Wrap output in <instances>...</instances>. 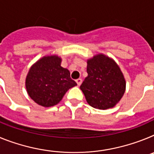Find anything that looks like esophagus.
I'll return each instance as SVG.
<instances>
[{
  "label": "esophagus",
  "mask_w": 154,
  "mask_h": 154,
  "mask_svg": "<svg viewBox=\"0 0 154 154\" xmlns=\"http://www.w3.org/2000/svg\"><path fill=\"white\" fill-rule=\"evenodd\" d=\"M82 82V79H76V83H77V85H78L79 86L81 85Z\"/></svg>",
  "instance_id": "obj_1"
}]
</instances>
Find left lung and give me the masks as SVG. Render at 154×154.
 I'll return each instance as SVG.
<instances>
[{"instance_id":"8db88e82","label":"left lung","mask_w":154,"mask_h":154,"mask_svg":"<svg viewBox=\"0 0 154 154\" xmlns=\"http://www.w3.org/2000/svg\"><path fill=\"white\" fill-rule=\"evenodd\" d=\"M88 76L80 89L93 108L107 109L117 104L126 91V80L112 58L97 54L87 60Z\"/></svg>"}]
</instances>
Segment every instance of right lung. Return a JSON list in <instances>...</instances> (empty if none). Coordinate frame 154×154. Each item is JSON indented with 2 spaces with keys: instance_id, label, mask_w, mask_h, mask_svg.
Masks as SVG:
<instances>
[{
  "instance_id": "obj_1",
  "label": "right lung",
  "mask_w": 154,
  "mask_h": 154,
  "mask_svg": "<svg viewBox=\"0 0 154 154\" xmlns=\"http://www.w3.org/2000/svg\"><path fill=\"white\" fill-rule=\"evenodd\" d=\"M62 58L45 55L31 65L25 79V87L35 103L44 107L58 104L68 90L77 85L70 72L61 66Z\"/></svg>"
}]
</instances>
